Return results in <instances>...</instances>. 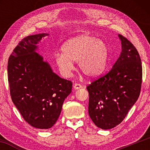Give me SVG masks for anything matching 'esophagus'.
I'll list each match as a JSON object with an SVG mask.
<instances>
[{"instance_id": "obj_1", "label": "esophagus", "mask_w": 150, "mask_h": 150, "mask_svg": "<svg viewBox=\"0 0 150 150\" xmlns=\"http://www.w3.org/2000/svg\"><path fill=\"white\" fill-rule=\"evenodd\" d=\"M73 88H74V89L77 90V89H79L81 88H82V86H81V85L79 84V83H75V84H74V85H73Z\"/></svg>"}]
</instances>
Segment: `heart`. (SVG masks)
I'll list each match as a JSON object with an SVG mask.
<instances>
[{"instance_id": "heart-1", "label": "heart", "mask_w": 150, "mask_h": 150, "mask_svg": "<svg viewBox=\"0 0 150 150\" xmlns=\"http://www.w3.org/2000/svg\"><path fill=\"white\" fill-rule=\"evenodd\" d=\"M62 53L55 55L59 72L69 77L78 62L80 70L88 77H96L105 70L108 57V49L103 40L88 34H81L68 40L62 47Z\"/></svg>"}]
</instances>
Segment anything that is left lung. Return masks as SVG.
Segmentation results:
<instances>
[{
	"mask_svg": "<svg viewBox=\"0 0 150 150\" xmlns=\"http://www.w3.org/2000/svg\"><path fill=\"white\" fill-rule=\"evenodd\" d=\"M118 36L122 45L118 59L107 74L87 87L88 115L103 130L122 122L138 100L141 89L142 67L138 51L126 38Z\"/></svg>",
	"mask_w": 150,
	"mask_h": 150,
	"instance_id": "obj_1",
	"label": "left lung"
}]
</instances>
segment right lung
I'll use <instances>...</instances> for the list:
<instances>
[{
    "label": "right lung",
    "mask_w": 150,
    "mask_h": 150,
    "mask_svg": "<svg viewBox=\"0 0 150 150\" xmlns=\"http://www.w3.org/2000/svg\"><path fill=\"white\" fill-rule=\"evenodd\" d=\"M47 33L31 35L20 42L10 55L8 77L11 98L30 125L49 129L61 114L63 102L71 93L72 83L55 73L36 52Z\"/></svg>",
    "instance_id": "right-lung-1"
}]
</instances>
